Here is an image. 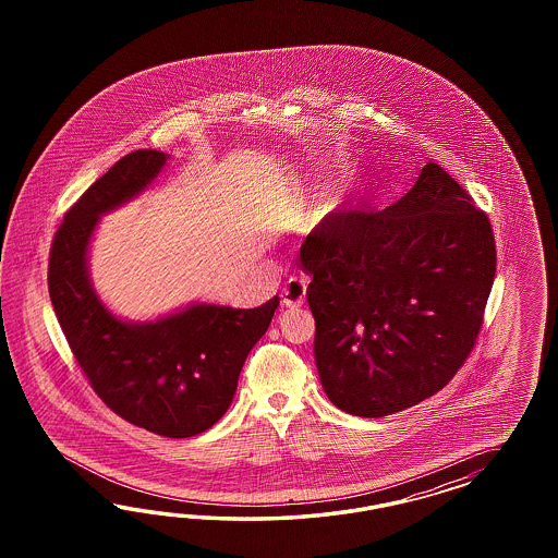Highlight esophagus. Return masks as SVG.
Instances as JSON below:
<instances>
[{
  "instance_id": "obj_1",
  "label": "esophagus",
  "mask_w": 558,
  "mask_h": 558,
  "mask_svg": "<svg viewBox=\"0 0 558 558\" xmlns=\"http://www.w3.org/2000/svg\"><path fill=\"white\" fill-rule=\"evenodd\" d=\"M306 299V284L303 280H296V278H290L287 282V287L282 288V304L287 306H301Z\"/></svg>"
}]
</instances>
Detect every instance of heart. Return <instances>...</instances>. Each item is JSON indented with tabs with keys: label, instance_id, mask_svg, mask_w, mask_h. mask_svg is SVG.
<instances>
[{
	"label": "heart",
	"instance_id": "b5f03b06",
	"mask_svg": "<svg viewBox=\"0 0 558 558\" xmlns=\"http://www.w3.org/2000/svg\"><path fill=\"white\" fill-rule=\"evenodd\" d=\"M348 192H350L348 182H339L338 186L331 190V194L327 196V201L323 204L322 217H327V215H331L333 210H338L339 206L345 201Z\"/></svg>",
	"mask_w": 558,
	"mask_h": 558
}]
</instances>
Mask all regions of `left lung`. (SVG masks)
I'll list each match as a JSON object with an SVG mask.
<instances>
[{
    "label": "left lung",
    "instance_id": "obj_1",
    "mask_svg": "<svg viewBox=\"0 0 558 558\" xmlns=\"http://www.w3.org/2000/svg\"><path fill=\"white\" fill-rule=\"evenodd\" d=\"M315 362L341 411L385 417L444 389L473 350L497 252L489 219L427 163L380 213H339L301 245Z\"/></svg>",
    "mask_w": 558,
    "mask_h": 558
}]
</instances>
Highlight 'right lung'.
Returning a JSON list of instances; mask_svg holds the SVG:
<instances>
[{
    "instance_id": "add662e5",
    "label": "right lung",
    "mask_w": 558,
    "mask_h": 558,
    "mask_svg": "<svg viewBox=\"0 0 558 558\" xmlns=\"http://www.w3.org/2000/svg\"><path fill=\"white\" fill-rule=\"evenodd\" d=\"M169 155H124L71 206L52 239L49 294L71 352L117 415L166 438H192L233 403L245 357L268 331L280 299L255 308L190 303L155 322H126L89 278V243L101 215L157 180Z\"/></svg>"
}]
</instances>
